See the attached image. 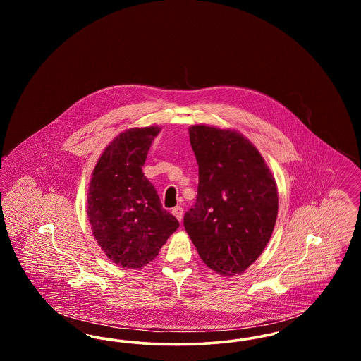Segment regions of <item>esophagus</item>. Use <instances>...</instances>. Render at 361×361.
<instances>
[{
    "label": "esophagus",
    "mask_w": 361,
    "mask_h": 361,
    "mask_svg": "<svg viewBox=\"0 0 361 361\" xmlns=\"http://www.w3.org/2000/svg\"><path fill=\"white\" fill-rule=\"evenodd\" d=\"M183 212H184L183 207H174L172 209V214L176 216V218H177V221H178V222H181V219H183Z\"/></svg>",
    "instance_id": "obj_1"
}]
</instances>
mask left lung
<instances>
[{"mask_svg":"<svg viewBox=\"0 0 361 361\" xmlns=\"http://www.w3.org/2000/svg\"><path fill=\"white\" fill-rule=\"evenodd\" d=\"M199 165L196 203L184 227L212 271H246L271 240L279 208L274 174L255 145L234 130L189 127Z\"/></svg>","mask_w":361,"mask_h":361,"instance_id":"1","label":"left lung"}]
</instances>
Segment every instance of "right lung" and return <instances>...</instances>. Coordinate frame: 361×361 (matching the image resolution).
<instances>
[{
    "label": "right lung",
    "instance_id": "add662e5",
    "mask_svg": "<svg viewBox=\"0 0 361 361\" xmlns=\"http://www.w3.org/2000/svg\"><path fill=\"white\" fill-rule=\"evenodd\" d=\"M158 126L130 128L99 158L87 189V218L106 257L127 269L153 261L178 228L162 208L154 185L142 172Z\"/></svg>",
    "mask_w": 361,
    "mask_h": 361
}]
</instances>
